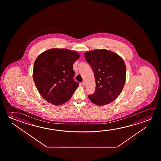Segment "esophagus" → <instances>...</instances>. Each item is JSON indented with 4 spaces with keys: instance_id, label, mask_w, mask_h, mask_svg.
<instances>
[{
    "instance_id": "esophagus-1",
    "label": "esophagus",
    "mask_w": 161,
    "mask_h": 161,
    "mask_svg": "<svg viewBox=\"0 0 161 161\" xmlns=\"http://www.w3.org/2000/svg\"><path fill=\"white\" fill-rule=\"evenodd\" d=\"M82 85H83V86H85V82L83 81L82 82Z\"/></svg>"
}]
</instances>
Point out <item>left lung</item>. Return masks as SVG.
<instances>
[{
    "label": "left lung",
    "mask_w": 161,
    "mask_h": 161,
    "mask_svg": "<svg viewBox=\"0 0 161 161\" xmlns=\"http://www.w3.org/2000/svg\"><path fill=\"white\" fill-rule=\"evenodd\" d=\"M91 66L96 82V89L88 96L90 100L98 106H104L114 101L121 93L126 79V66L119 54L105 50H94L84 53Z\"/></svg>",
    "instance_id": "8db88e82"
}]
</instances>
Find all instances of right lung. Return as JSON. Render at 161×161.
<instances>
[{"mask_svg": "<svg viewBox=\"0 0 161 161\" xmlns=\"http://www.w3.org/2000/svg\"><path fill=\"white\" fill-rule=\"evenodd\" d=\"M80 55L66 48L45 51L35 60L33 79L42 97L54 105L69 100L77 87L73 77V64Z\"/></svg>", "mask_w": 161, "mask_h": 161, "instance_id": "obj_1", "label": "right lung"}]
</instances>
